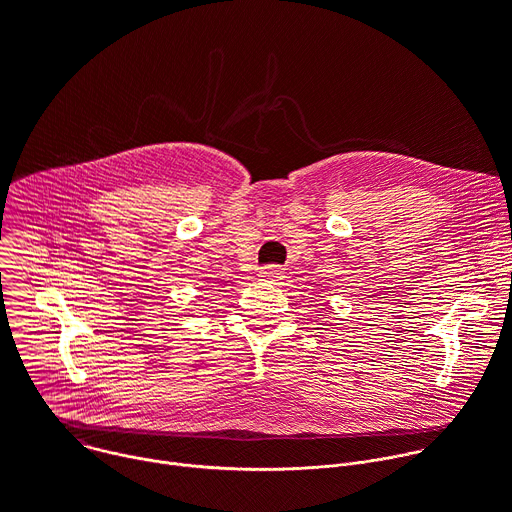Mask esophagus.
<instances>
[{
	"mask_svg": "<svg viewBox=\"0 0 512 512\" xmlns=\"http://www.w3.org/2000/svg\"><path fill=\"white\" fill-rule=\"evenodd\" d=\"M261 277L267 279V281H279L283 277V271L277 265H269L261 271Z\"/></svg>",
	"mask_w": 512,
	"mask_h": 512,
	"instance_id": "esophagus-1",
	"label": "esophagus"
}]
</instances>
